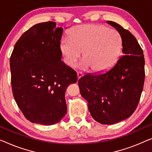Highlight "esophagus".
<instances>
[{"instance_id": "esophagus-1", "label": "esophagus", "mask_w": 152, "mask_h": 152, "mask_svg": "<svg viewBox=\"0 0 152 152\" xmlns=\"http://www.w3.org/2000/svg\"><path fill=\"white\" fill-rule=\"evenodd\" d=\"M83 76V74L82 73V72H77V77H78V79L80 78Z\"/></svg>"}]
</instances>
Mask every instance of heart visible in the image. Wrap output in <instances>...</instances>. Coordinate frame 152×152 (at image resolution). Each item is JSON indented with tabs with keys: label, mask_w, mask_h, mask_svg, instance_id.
I'll list each match as a JSON object with an SVG mask.
<instances>
[{
	"label": "heart",
	"mask_w": 152,
	"mask_h": 152,
	"mask_svg": "<svg viewBox=\"0 0 152 152\" xmlns=\"http://www.w3.org/2000/svg\"><path fill=\"white\" fill-rule=\"evenodd\" d=\"M123 38L118 31L99 24H83L72 28L69 37L59 42V50L63 61L74 67L83 51L84 59L80 65L97 72L110 68L121 55Z\"/></svg>",
	"instance_id": "heart-1"
}]
</instances>
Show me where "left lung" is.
<instances>
[{
  "label": "left lung",
  "instance_id": "obj_1",
  "mask_svg": "<svg viewBox=\"0 0 152 152\" xmlns=\"http://www.w3.org/2000/svg\"><path fill=\"white\" fill-rule=\"evenodd\" d=\"M106 22L121 35L124 55L107 71L81 77L78 86L93 118L110 125L130 117L137 108L144 85L145 59L142 48L130 31L116 22Z\"/></svg>",
  "mask_w": 152,
  "mask_h": 152
}]
</instances>
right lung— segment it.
<instances>
[{
  "label": "right lung",
  "instance_id": "1",
  "mask_svg": "<svg viewBox=\"0 0 152 152\" xmlns=\"http://www.w3.org/2000/svg\"><path fill=\"white\" fill-rule=\"evenodd\" d=\"M54 22L33 26L18 40L10 57L13 97L32 123L50 126L67 113L65 93L76 72L61 61L63 28Z\"/></svg>",
  "mask_w": 152,
  "mask_h": 152
}]
</instances>
